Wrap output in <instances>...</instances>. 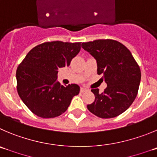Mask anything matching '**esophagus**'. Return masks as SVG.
I'll use <instances>...</instances> for the list:
<instances>
[{
  "label": "esophagus",
  "mask_w": 157,
  "mask_h": 157,
  "mask_svg": "<svg viewBox=\"0 0 157 157\" xmlns=\"http://www.w3.org/2000/svg\"><path fill=\"white\" fill-rule=\"evenodd\" d=\"M87 89L86 88V87H81V88H80V92H81V93H83V92H86V91H87Z\"/></svg>",
  "instance_id": "1"
}]
</instances>
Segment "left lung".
I'll use <instances>...</instances> for the list:
<instances>
[{
    "instance_id": "left-lung-1",
    "label": "left lung",
    "mask_w": 157,
    "mask_h": 157,
    "mask_svg": "<svg viewBox=\"0 0 157 157\" xmlns=\"http://www.w3.org/2000/svg\"><path fill=\"white\" fill-rule=\"evenodd\" d=\"M82 48L91 54L98 64V74H103L107 87L99 93L92 89L94 101L87 109L101 118H115L126 111L138 94L141 71L131 52L113 39L83 42Z\"/></svg>"
}]
</instances>
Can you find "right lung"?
Segmentation results:
<instances>
[{"mask_svg":"<svg viewBox=\"0 0 157 157\" xmlns=\"http://www.w3.org/2000/svg\"><path fill=\"white\" fill-rule=\"evenodd\" d=\"M81 42L52 41L31 49L16 71L17 90L32 113L43 118H55L66 112L72 98L80 92L75 83L61 85L59 68L69 67L80 50Z\"/></svg>","mask_w":157,"mask_h":157,"instance_id":"right-lung-1","label":"right lung"}]
</instances>
